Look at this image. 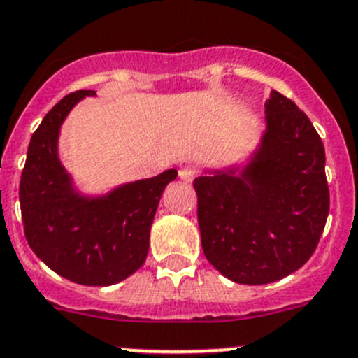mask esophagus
Returning a JSON list of instances; mask_svg holds the SVG:
<instances>
[{"label":"esophagus","mask_w":358,"mask_h":358,"mask_svg":"<svg viewBox=\"0 0 358 358\" xmlns=\"http://www.w3.org/2000/svg\"><path fill=\"white\" fill-rule=\"evenodd\" d=\"M179 177H181V181L192 182L193 179H195V170H193L192 166H182V169L179 170Z\"/></svg>","instance_id":"obj_1"}]
</instances>
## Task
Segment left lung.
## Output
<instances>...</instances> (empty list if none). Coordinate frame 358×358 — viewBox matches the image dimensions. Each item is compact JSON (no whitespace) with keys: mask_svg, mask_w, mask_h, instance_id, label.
Listing matches in <instances>:
<instances>
[{"mask_svg":"<svg viewBox=\"0 0 358 358\" xmlns=\"http://www.w3.org/2000/svg\"><path fill=\"white\" fill-rule=\"evenodd\" d=\"M266 129L243 165L196 177L202 250L229 280L287 277L310 259L330 209L324 147L309 117L271 92Z\"/></svg>","mask_w":358,"mask_h":358,"instance_id":"left-lung-1","label":"left lung"}]
</instances>
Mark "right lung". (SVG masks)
Returning a JSON list of instances; mask_svg holds the SVG:
<instances>
[{
    "mask_svg": "<svg viewBox=\"0 0 358 358\" xmlns=\"http://www.w3.org/2000/svg\"><path fill=\"white\" fill-rule=\"evenodd\" d=\"M94 90L52 106L28 145L19 201L29 248L44 264L81 286H111L145 262L157 204L177 170L126 182L104 195H83L58 156L64 120Z\"/></svg>",
    "mask_w": 358,
    "mask_h": 358,
    "instance_id": "obj_1",
    "label": "right lung"
}]
</instances>
